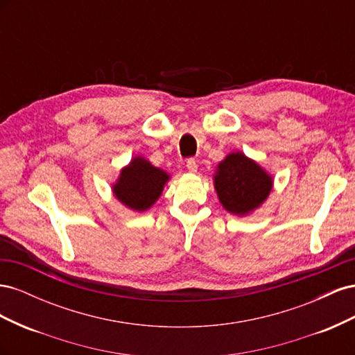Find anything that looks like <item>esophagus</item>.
Instances as JSON below:
<instances>
[{"mask_svg":"<svg viewBox=\"0 0 355 355\" xmlns=\"http://www.w3.org/2000/svg\"><path fill=\"white\" fill-rule=\"evenodd\" d=\"M187 168H188L189 173H196L197 168H198L196 158H188V159H187Z\"/></svg>","mask_w":355,"mask_h":355,"instance_id":"esophagus-1","label":"esophagus"}]
</instances>
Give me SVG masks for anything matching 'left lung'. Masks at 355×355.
<instances>
[{
	"instance_id": "left-lung-1",
	"label": "left lung",
	"mask_w": 355,
	"mask_h": 355,
	"mask_svg": "<svg viewBox=\"0 0 355 355\" xmlns=\"http://www.w3.org/2000/svg\"><path fill=\"white\" fill-rule=\"evenodd\" d=\"M271 188L272 178L243 153H232L220 161L214 175V189L222 206L239 216L259 207Z\"/></svg>"
}]
</instances>
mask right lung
<instances>
[{"label":"right lung","mask_w":355,"mask_h":355,"mask_svg":"<svg viewBox=\"0 0 355 355\" xmlns=\"http://www.w3.org/2000/svg\"><path fill=\"white\" fill-rule=\"evenodd\" d=\"M167 180L168 175L164 170L154 167L142 157H135L121 170L112 189L115 197L127 207L145 211L158 200Z\"/></svg>","instance_id":"obj_1"}]
</instances>
